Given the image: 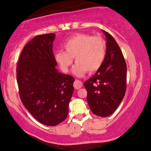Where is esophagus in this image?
<instances>
[{
  "label": "esophagus",
  "instance_id": "34e87169",
  "mask_svg": "<svg viewBox=\"0 0 151 151\" xmlns=\"http://www.w3.org/2000/svg\"><path fill=\"white\" fill-rule=\"evenodd\" d=\"M83 87V83L82 81L79 80H75V82H74V87H75L76 89H79L81 87Z\"/></svg>",
  "mask_w": 151,
  "mask_h": 151
}]
</instances>
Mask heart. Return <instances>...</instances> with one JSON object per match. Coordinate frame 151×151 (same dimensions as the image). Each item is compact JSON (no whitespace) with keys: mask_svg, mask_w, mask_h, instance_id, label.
I'll return each mask as SVG.
<instances>
[{"mask_svg":"<svg viewBox=\"0 0 151 151\" xmlns=\"http://www.w3.org/2000/svg\"><path fill=\"white\" fill-rule=\"evenodd\" d=\"M65 52L57 51L55 60L62 71L68 73L75 58L76 63L73 69L77 76H84L87 72L92 73L101 68L106 54V44L100 36L78 33L64 43Z\"/></svg>","mask_w":151,"mask_h":151,"instance_id":"1","label":"heart"}]
</instances>
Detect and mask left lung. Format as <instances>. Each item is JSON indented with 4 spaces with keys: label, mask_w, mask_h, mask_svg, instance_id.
I'll list each match as a JSON object with an SVG mask.
<instances>
[{
    "label": "left lung",
    "mask_w": 151,
    "mask_h": 151,
    "mask_svg": "<svg viewBox=\"0 0 151 151\" xmlns=\"http://www.w3.org/2000/svg\"><path fill=\"white\" fill-rule=\"evenodd\" d=\"M103 32L106 38V58L101 68L84 85L91 111L98 116L107 117L118 108L125 95L127 66L114 38L106 31Z\"/></svg>",
    "instance_id": "1"
}]
</instances>
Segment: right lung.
I'll list each match as a JSON object with an SVG mask.
<instances>
[{"mask_svg":"<svg viewBox=\"0 0 151 151\" xmlns=\"http://www.w3.org/2000/svg\"><path fill=\"white\" fill-rule=\"evenodd\" d=\"M54 33L28 42L17 66V81L24 107L38 122L56 126L66 118L75 78L59 73L53 54Z\"/></svg>","mask_w":151,"mask_h":151,"instance_id":"1","label":"right lung"}]
</instances>
